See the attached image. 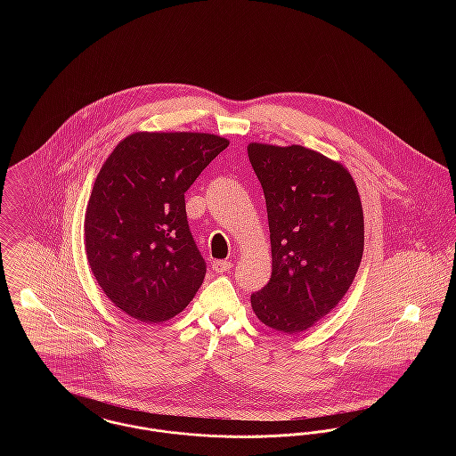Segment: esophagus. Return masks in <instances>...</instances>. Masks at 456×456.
I'll return each instance as SVG.
<instances>
[{"mask_svg": "<svg viewBox=\"0 0 456 456\" xmlns=\"http://www.w3.org/2000/svg\"><path fill=\"white\" fill-rule=\"evenodd\" d=\"M212 268H214L217 273H224V272H229V270L232 268V263L229 260L214 261Z\"/></svg>", "mask_w": 456, "mask_h": 456, "instance_id": "34e87169", "label": "esophagus"}]
</instances>
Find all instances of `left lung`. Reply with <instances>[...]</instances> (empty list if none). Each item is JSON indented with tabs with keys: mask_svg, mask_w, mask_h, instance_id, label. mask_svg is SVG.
<instances>
[{
	"mask_svg": "<svg viewBox=\"0 0 456 456\" xmlns=\"http://www.w3.org/2000/svg\"><path fill=\"white\" fill-rule=\"evenodd\" d=\"M266 201L272 277L251 296L263 325L296 335L344 299L364 251L355 181L340 162L303 145L249 143Z\"/></svg>",
	"mask_w": 456,
	"mask_h": 456,
	"instance_id": "1",
	"label": "left lung"
}]
</instances>
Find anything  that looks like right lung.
I'll use <instances>...</instances> for the list:
<instances>
[{"label": "right lung", "mask_w": 456, "mask_h": 456, "mask_svg": "<svg viewBox=\"0 0 456 456\" xmlns=\"http://www.w3.org/2000/svg\"><path fill=\"white\" fill-rule=\"evenodd\" d=\"M229 147L210 133L136 131L102 164L88 198L86 251L110 303L143 323L179 314L205 279L184 193Z\"/></svg>", "instance_id": "add662e5"}]
</instances>
